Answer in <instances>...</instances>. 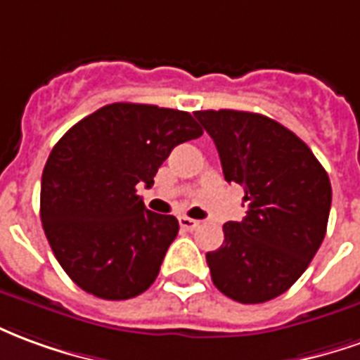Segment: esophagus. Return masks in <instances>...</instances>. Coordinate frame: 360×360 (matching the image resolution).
Masks as SVG:
<instances>
[{
    "label": "esophagus",
    "instance_id": "1",
    "mask_svg": "<svg viewBox=\"0 0 360 360\" xmlns=\"http://www.w3.org/2000/svg\"><path fill=\"white\" fill-rule=\"evenodd\" d=\"M178 223H180V226H182L184 231H193V229H198V226H200V221L190 219V217H180V219H178Z\"/></svg>",
    "mask_w": 360,
    "mask_h": 360
}]
</instances>
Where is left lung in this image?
Segmentation results:
<instances>
[{
  "label": "left lung",
  "mask_w": 360,
  "mask_h": 360,
  "mask_svg": "<svg viewBox=\"0 0 360 360\" xmlns=\"http://www.w3.org/2000/svg\"><path fill=\"white\" fill-rule=\"evenodd\" d=\"M215 141L226 182L244 188L248 211L223 225L207 252L211 279L242 304L279 297L310 266L331 207L328 172L302 139L279 122L240 110L193 112Z\"/></svg>",
  "instance_id": "obj_1"
}]
</instances>
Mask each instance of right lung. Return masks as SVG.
I'll list each match as a JSON object with an SVG mask.
<instances>
[{"label":"right lung","mask_w":360,"mask_h":360,"mask_svg":"<svg viewBox=\"0 0 360 360\" xmlns=\"http://www.w3.org/2000/svg\"><path fill=\"white\" fill-rule=\"evenodd\" d=\"M201 134L188 112L114 103L53 145L42 172L40 219L75 285L104 300L134 298L151 287L178 221L145 209L137 186L151 188L176 145Z\"/></svg>","instance_id":"1"}]
</instances>
